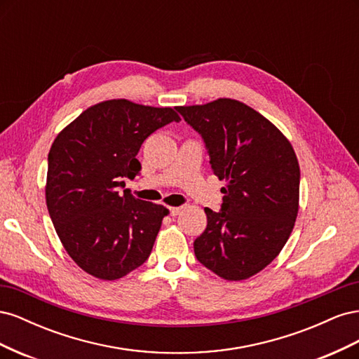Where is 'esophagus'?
I'll use <instances>...</instances> for the list:
<instances>
[{
    "label": "esophagus",
    "instance_id": "obj_1",
    "mask_svg": "<svg viewBox=\"0 0 359 359\" xmlns=\"http://www.w3.org/2000/svg\"><path fill=\"white\" fill-rule=\"evenodd\" d=\"M181 211H182V206H172V208H169V212L172 217L178 215Z\"/></svg>",
    "mask_w": 359,
    "mask_h": 359
}]
</instances>
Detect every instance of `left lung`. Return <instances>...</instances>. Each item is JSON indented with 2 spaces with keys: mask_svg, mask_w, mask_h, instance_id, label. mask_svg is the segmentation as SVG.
Listing matches in <instances>:
<instances>
[{
  "mask_svg": "<svg viewBox=\"0 0 359 359\" xmlns=\"http://www.w3.org/2000/svg\"><path fill=\"white\" fill-rule=\"evenodd\" d=\"M202 136L214 175L224 180L220 211L205 208L194 255L229 281L268 266L289 240L299 206V165L287 137L252 107L232 99L178 106Z\"/></svg>",
  "mask_w": 359,
  "mask_h": 359,
  "instance_id": "8db88e82",
  "label": "left lung"
}]
</instances>
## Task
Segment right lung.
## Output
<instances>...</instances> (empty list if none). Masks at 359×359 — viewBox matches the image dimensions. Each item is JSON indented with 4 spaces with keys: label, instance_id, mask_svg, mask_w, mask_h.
I'll return each mask as SVG.
<instances>
[{
    "label": "right lung",
    "instance_id": "obj_1",
    "mask_svg": "<svg viewBox=\"0 0 359 359\" xmlns=\"http://www.w3.org/2000/svg\"><path fill=\"white\" fill-rule=\"evenodd\" d=\"M180 119L172 107L114 99L88 107L53 140L48 211L66 252L85 273L116 280L151 255L169 211L119 189L140 172L136 156L144 140Z\"/></svg>",
    "mask_w": 359,
    "mask_h": 359
}]
</instances>
